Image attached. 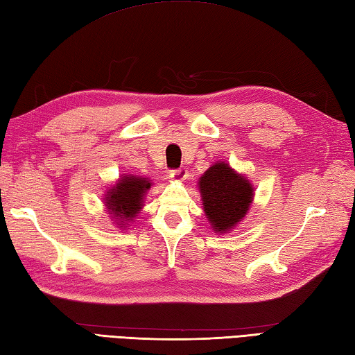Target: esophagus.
Instances as JSON below:
<instances>
[{"mask_svg":"<svg viewBox=\"0 0 355 355\" xmlns=\"http://www.w3.org/2000/svg\"><path fill=\"white\" fill-rule=\"evenodd\" d=\"M169 177L172 180H177V182H182V180H184L187 177V171L184 168H180V169H172L169 172Z\"/></svg>","mask_w":355,"mask_h":355,"instance_id":"34e87169","label":"esophagus"}]
</instances>
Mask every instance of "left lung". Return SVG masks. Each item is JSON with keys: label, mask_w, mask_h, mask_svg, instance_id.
<instances>
[{"label": "left lung", "mask_w": 355, "mask_h": 355, "mask_svg": "<svg viewBox=\"0 0 355 355\" xmlns=\"http://www.w3.org/2000/svg\"><path fill=\"white\" fill-rule=\"evenodd\" d=\"M206 218L215 232L231 231L245 217L254 198L251 182L226 163H215L198 180Z\"/></svg>", "instance_id": "left-lung-1"}]
</instances>
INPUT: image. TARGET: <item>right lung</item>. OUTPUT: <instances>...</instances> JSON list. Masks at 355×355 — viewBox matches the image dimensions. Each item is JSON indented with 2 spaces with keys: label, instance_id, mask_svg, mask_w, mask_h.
Segmentation results:
<instances>
[{
  "label": "right lung",
  "instance_id": "add662e5",
  "mask_svg": "<svg viewBox=\"0 0 355 355\" xmlns=\"http://www.w3.org/2000/svg\"><path fill=\"white\" fill-rule=\"evenodd\" d=\"M150 186L149 178L130 175V173L118 180L104 198L109 214L114 215L115 223H128L137 217L143 207L144 193L150 189Z\"/></svg>",
  "mask_w": 355,
  "mask_h": 355
}]
</instances>
